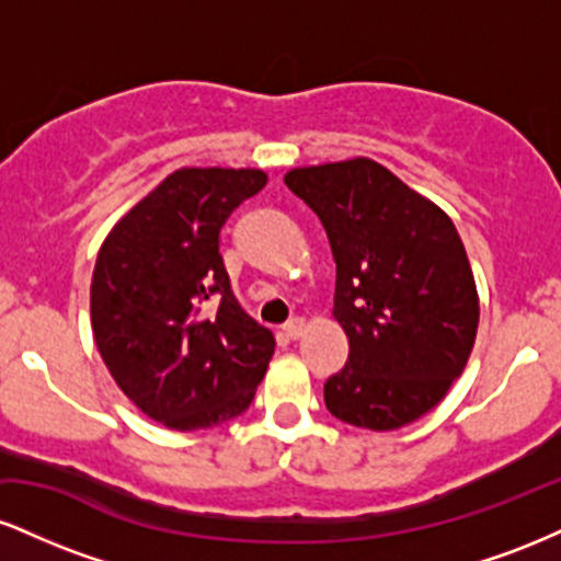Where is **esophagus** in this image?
Instances as JSON below:
<instances>
[{
    "label": "esophagus",
    "instance_id": "obj_1",
    "mask_svg": "<svg viewBox=\"0 0 561 561\" xmlns=\"http://www.w3.org/2000/svg\"><path fill=\"white\" fill-rule=\"evenodd\" d=\"M306 319L302 317H295V319H289L287 324H285V334L289 340H298V337H302V332H306Z\"/></svg>",
    "mask_w": 561,
    "mask_h": 561
}]
</instances>
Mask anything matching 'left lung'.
<instances>
[{"label": "left lung", "instance_id": "left-lung-1", "mask_svg": "<svg viewBox=\"0 0 561 561\" xmlns=\"http://www.w3.org/2000/svg\"><path fill=\"white\" fill-rule=\"evenodd\" d=\"M285 184L324 224L345 369L324 403L353 427L398 430L446 398L474 347L480 300L465 242L433 199L371 158L308 165Z\"/></svg>", "mask_w": 561, "mask_h": 561}]
</instances>
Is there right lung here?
I'll use <instances>...</instances> for the list:
<instances>
[{"instance_id": "right-lung-1", "label": "right lung", "mask_w": 561, "mask_h": 561, "mask_svg": "<svg viewBox=\"0 0 561 561\" xmlns=\"http://www.w3.org/2000/svg\"><path fill=\"white\" fill-rule=\"evenodd\" d=\"M261 169H179L111 229L92 274L96 351L141 414L179 433L248 409L274 332L242 311L218 234Z\"/></svg>"}]
</instances>
